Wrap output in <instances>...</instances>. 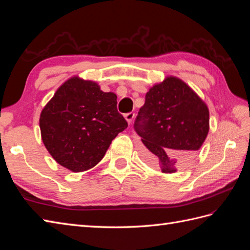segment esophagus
<instances>
[{
  "label": "esophagus",
  "instance_id": "34e87169",
  "mask_svg": "<svg viewBox=\"0 0 250 250\" xmlns=\"http://www.w3.org/2000/svg\"><path fill=\"white\" fill-rule=\"evenodd\" d=\"M134 116H135V114H134V113H132V111H131V113H128V114H125V120H126V121H128V124H129V125L131 124L132 120H133Z\"/></svg>",
  "mask_w": 250,
  "mask_h": 250
}]
</instances>
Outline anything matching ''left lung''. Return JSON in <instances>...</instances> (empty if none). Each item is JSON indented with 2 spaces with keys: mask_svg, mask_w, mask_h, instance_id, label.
I'll list each match as a JSON object with an SVG mask.
<instances>
[{
  "mask_svg": "<svg viewBox=\"0 0 250 250\" xmlns=\"http://www.w3.org/2000/svg\"><path fill=\"white\" fill-rule=\"evenodd\" d=\"M134 129L142 157L163 173H175L194 160L209 131L205 102L182 79L168 76L146 93Z\"/></svg>",
  "mask_w": 250,
  "mask_h": 250,
  "instance_id": "left-lung-1",
  "label": "left lung"
}]
</instances>
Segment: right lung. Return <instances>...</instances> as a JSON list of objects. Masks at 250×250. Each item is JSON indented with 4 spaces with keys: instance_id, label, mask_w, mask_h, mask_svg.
Listing matches in <instances>:
<instances>
[{
    "instance_id": "obj_1",
    "label": "right lung",
    "mask_w": 250,
    "mask_h": 250,
    "mask_svg": "<svg viewBox=\"0 0 250 250\" xmlns=\"http://www.w3.org/2000/svg\"><path fill=\"white\" fill-rule=\"evenodd\" d=\"M126 126L117 110V95L78 76L58 88L40 117L46 149L60 166L75 173L97 166Z\"/></svg>"
}]
</instances>
